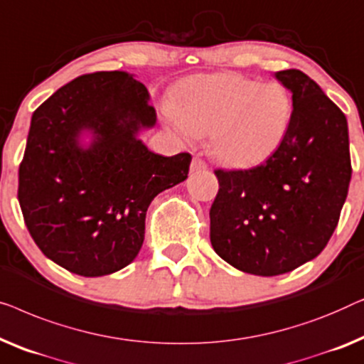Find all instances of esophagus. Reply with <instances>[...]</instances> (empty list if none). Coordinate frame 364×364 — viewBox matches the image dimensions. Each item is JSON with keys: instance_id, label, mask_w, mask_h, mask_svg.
<instances>
[{"instance_id": "esophagus-1", "label": "esophagus", "mask_w": 364, "mask_h": 364, "mask_svg": "<svg viewBox=\"0 0 364 364\" xmlns=\"http://www.w3.org/2000/svg\"><path fill=\"white\" fill-rule=\"evenodd\" d=\"M204 170H208V163L204 161L203 158L194 156L191 161V171H204Z\"/></svg>"}]
</instances>
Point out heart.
<instances>
[{
	"label": "heart",
	"instance_id": "heart-1",
	"mask_svg": "<svg viewBox=\"0 0 364 364\" xmlns=\"http://www.w3.org/2000/svg\"><path fill=\"white\" fill-rule=\"evenodd\" d=\"M173 122L188 136H211V151L229 166H249L285 136L291 97L279 82L260 84L240 74L194 77L176 99Z\"/></svg>",
	"mask_w": 364,
	"mask_h": 364
}]
</instances>
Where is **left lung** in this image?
I'll return each instance as SVG.
<instances>
[{
	"label": "left lung",
	"mask_w": 364,
	"mask_h": 364,
	"mask_svg": "<svg viewBox=\"0 0 364 364\" xmlns=\"http://www.w3.org/2000/svg\"><path fill=\"white\" fill-rule=\"evenodd\" d=\"M275 77L294 102L285 136L257 166L214 170L219 191L209 209L219 257L264 277L290 272L325 249L351 180L345 114L301 70Z\"/></svg>",
	"instance_id": "8db88e82"
}]
</instances>
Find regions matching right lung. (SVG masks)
Masks as SVG:
<instances>
[{"label": "right lung", "instance_id": "add662e5", "mask_svg": "<svg viewBox=\"0 0 364 364\" xmlns=\"http://www.w3.org/2000/svg\"><path fill=\"white\" fill-rule=\"evenodd\" d=\"M129 73L85 74L34 110L19 165L24 223L46 257L69 272L100 277L140 252L146 209L188 178L191 155H156L136 133L156 112ZM90 131L84 149L78 138Z\"/></svg>", "mask_w": 364, "mask_h": 364}]
</instances>
